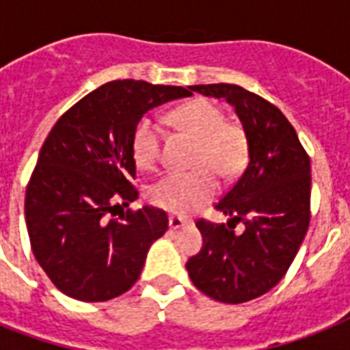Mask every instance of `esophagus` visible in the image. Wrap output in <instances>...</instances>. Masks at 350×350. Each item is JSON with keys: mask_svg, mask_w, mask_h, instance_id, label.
I'll return each instance as SVG.
<instances>
[{"mask_svg": "<svg viewBox=\"0 0 350 350\" xmlns=\"http://www.w3.org/2000/svg\"><path fill=\"white\" fill-rule=\"evenodd\" d=\"M183 225H187V219L180 218V216H170V218H169V227H170V230L181 229Z\"/></svg>", "mask_w": 350, "mask_h": 350, "instance_id": "1", "label": "esophagus"}]
</instances>
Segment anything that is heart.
I'll return each mask as SVG.
<instances>
[{
    "label": "heart",
    "mask_w": 350,
    "mask_h": 350,
    "mask_svg": "<svg viewBox=\"0 0 350 350\" xmlns=\"http://www.w3.org/2000/svg\"><path fill=\"white\" fill-rule=\"evenodd\" d=\"M174 125L198 139L191 172H170L148 189V200L167 213L187 214L208 202L218 189L214 172L232 180L249 159V136L241 123L227 121L221 107L208 100L189 101L172 112ZM131 152L139 169H152L161 158V131L152 118L137 121Z\"/></svg>",
    "instance_id": "obj_1"
}]
</instances>
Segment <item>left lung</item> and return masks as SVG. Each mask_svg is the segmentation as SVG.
I'll return each mask as SVG.
<instances>
[{"instance_id":"8db88e82","label":"left lung","mask_w":350,"mask_h":350,"mask_svg":"<svg viewBox=\"0 0 350 350\" xmlns=\"http://www.w3.org/2000/svg\"><path fill=\"white\" fill-rule=\"evenodd\" d=\"M225 98L249 136V163L214 208L225 224L198 219L203 247L187 261L192 283L208 298L243 304L276 285L298 252L310 221V159L283 112L232 83L194 85ZM245 225L234 233L235 224Z\"/></svg>"}]
</instances>
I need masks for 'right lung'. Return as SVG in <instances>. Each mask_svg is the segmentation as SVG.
<instances>
[{
  "mask_svg": "<svg viewBox=\"0 0 350 350\" xmlns=\"http://www.w3.org/2000/svg\"><path fill=\"white\" fill-rule=\"evenodd\" d=\"M191 94L183 87L116 79L52 126L25 192V221L36 260L63 294L107 301L137 282L169 218L154 207L112 218L137 198L132 131L152 107Z\"/></svg>",
  "mask_w": 350,
  "mask_h": 350,
  "instance_id": "1",
  "label": "right lung"
}]
</instances>
